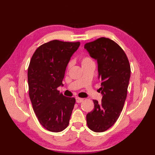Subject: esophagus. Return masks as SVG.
Here are the masks:
<instances>
[{"label":"esophagus","instance_id":"1","mask_svg":"<svg viewBox=\"0 0 155 155\" xmlns=\"http://www.w3.org/2000/svg\"><path fill=\"white\" fill-rule=\"evenodd\" d=\"M83 98H78V97H77V98H76V102H77V103H82V102H83Z\"/></svg>","mask_w":155,"mask_h":155}]
</instances>
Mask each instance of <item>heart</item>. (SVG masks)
<instances>
[{
	"mask_svg": "<svg viewBox=\"0 0 155 155\" xmlns=\"http://www.w3.org/2000/svg\"><path fill=\"white\" fill-rule=\"evenodd\" d=\"M93 62V60H92L91 57H88V56H84V57L83 58H82V61H81L82 65L88 63V62ZM71 65V63H69L68 64V67H70Z\"/></svg>",
	"mask_w": 155,
	"mask_h": 155,
	"instance_id": "obj_1",
	"label": "heart"
}]
</instances>
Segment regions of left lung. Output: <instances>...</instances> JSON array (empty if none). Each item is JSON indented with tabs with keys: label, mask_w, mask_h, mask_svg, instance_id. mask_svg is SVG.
I'll return each mask as SVG.
<instances>
[{
	"label": "left lung",
	"mask_w": 155,
	"mask_h": 155,
	"mask_svg": "<svg viewBox=\"0 0 155 155\" xmlns=\"http://www.w3.org/2000/svg\"><path fill=\"white\" fill-rule=\"evenodd\" d=\"M91 57L97 60L98 89L101 103L93 100V110L87 114L88 128L94 132L108 130L115 123L123 110L130 77V67L126 54L119 45L102 37L84 45Z\"/></svg>",
	"instance_id": "left-lung-1"
}]
</instances>
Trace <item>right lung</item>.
<instances>
[{"label": "right lung", "mask_w": 155, "mask_h": 155, "mask_svg": "<svg viewBox=\"0 0 155 155\" xmlns=\"http://www.w3.org/2000/svg\"><path fill=\"white\" fill-rule=\"evenodd\" d=\"M80 42L51 41L40 46L32 55L28 68L29 97L38 120L46 129L58 133L68 127L75 98L57 90L68 62Z\"/></svg>", "instance_id": "1"}]
</instances>
